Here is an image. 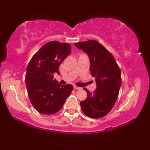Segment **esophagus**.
<instances>
[{"label":"esophagus","mask_w":150,"mask_h":150,"mask_svg":"<svg viewBox=\"0 0 150 150\" xmlns=\"http://www.w3.org/2000/svg\"><path fill=\"white\" fill-rule=\"evenodd\" d=\"M73 88H74V89H75V90H78V89H81L80 87H77V86H75V85L73 86Z\"/></svg>","instance_id":"esophagus-1"}]
</instances>
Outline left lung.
<instances>
[{
    "label": "left lung",
    "mask_w": 150,
    "mask_h": 150,
    "mask_svg": "<svg viewBox=\"0 0 150 150\" xmlns=\"http://www.w3.org/2000/svg\"><path fill=\"white\" fill-rule=\"evenodd\" d=\"M75 46L88 55L91 75L95 77L97 89L87 93L80 102L82 111L87 116L99 118L106 116L114 106L121 85L120 70L111 53L94 40L76 43Z\"/></svg>",
    "instance_id": "obj_1"
}]
</instances>
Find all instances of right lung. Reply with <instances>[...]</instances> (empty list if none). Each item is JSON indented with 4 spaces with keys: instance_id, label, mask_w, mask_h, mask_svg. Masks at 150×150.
<instances>
[{
    "instance_id": "1",
    "label": "right lung",
    "mask_w": 150,
    "mask_h": 150,
    "mask_svg": "<svg viewBox=\"0 0 150 150\" xmlns=\"http://www.w3.org/2000/svg\"><path fill=\"white\" fill-rule=\"evenodd\" d=\"M71 53L67 43H46L34 55L27 67L25 82L31 103L38 112L51 115L58 112L69 97L73 87L61 85L53 79L58 68Z\"/></svg>"
}]
</instances>
